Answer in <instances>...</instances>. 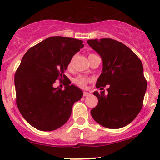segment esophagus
Wrapping results in <instances>:
<instances>
[{"label": "esophagus", "mask_w": 160, "mask_h": 160, "mask_svg": "<svg viewBox=\"0 0 160 160\" xmlns=\"http://www.w3.org/2000/svg\"><path fill=\"white\" fill-rule=\"evenodd\" d=\"M89 95H90V93L88 92H87V91H84L83 92V96H88Z\"/></svg>", "instance_id": "esophagus-1"}]
</instances>
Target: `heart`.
Listing matches in <instances>:
<instances>
[{
  "instance_id": "b5f03b06",
  "label": "heart",
  "mask_w": 160,
  "mask_h": 160,
  "mask_svg": "<svg viewBox=\"0 0 160 160\" xmlns=\"http://www.w3.org/2000/svg\"><path fill=\"white\" fill-rule=\"evenodd\" d=\"M91 54H89V55H91ZM72 63H73V59H71V60L70 61L69 64H68L69 68L70 67H71ZM88 82H89V79L87 78V77H84L83 76H79L77 77V78L74 79V83H76L77 86H79V87H86V85H87Z\"/></svg>"
}]
</instances>
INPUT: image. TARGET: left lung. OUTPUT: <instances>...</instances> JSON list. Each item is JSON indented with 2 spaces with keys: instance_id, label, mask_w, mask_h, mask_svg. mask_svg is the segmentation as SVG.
Wrapping results in <instances>:
<instances>
[{
  "instance_id": "1",
  "label": "left lung",
  "mask_w": 160,
  "mask_h": 160,
  "mask_svg": "<svg viewBox=\"0 0 160 160\" xmlns=\"http://www.w3.org/2000/svg\"><path fill=\"white\" fill-rule=\"evenodd\" d=\"M87 43L102 60V70L96 87L109 85L93 94L98 105L91 110L96 122L107 128L117 129L130 124L139 114L147 90L141 61L128 47L112 38L90 39Z\"/></svg>"
}]
</instances>
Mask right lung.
I'll list each match as a JSON object with an SVG mask.
<instances>
[{"instance_id": "add662e5", "label": "right lung", "mask_w": 160, "mask_h": 160, "mask_svg": "<svg viewBox=\"0 0 160 160\" xmlns=\"http://www.w3.org/2000/svg\"><path fill=\"white\" fill-rule=\"evenodd\" d=\"M83 45L82 40L52 36L29 49L22 57L14 77L17 105L35 128L50 131L64 125L73 104L83 96V91L69 85V80L64 90L54 83L58 78H68L64 71Z\"/></svg>"}]
</instances>
